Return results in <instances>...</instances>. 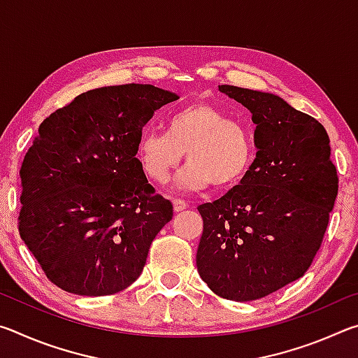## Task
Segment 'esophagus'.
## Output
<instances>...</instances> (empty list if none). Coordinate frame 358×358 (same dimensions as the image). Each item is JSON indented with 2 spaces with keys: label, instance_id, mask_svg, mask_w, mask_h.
Returning a JSON list of instances; mask_svg holds the SVG:
<instances>
[{
  "label": "esophagus",
  "instance_id": "obj_1",
  "mask_svg": "<svg viewBox=\"0 0 358 358\" xmlns=\"http://www.w3.org/2000/svg\"><path fill=\"white\" fill-rule=\"evenodd\" d=\"M187 208V203L185 202V201H181V199H175L173 201V210L177 211H183V210H186Z\"/></svg>",
  "mask_w": 358,
  "mask_h": 358
}]
</instances>
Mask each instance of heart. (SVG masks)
<instances>
[{"label": "heart", "mask_w": 358, "mask_h": 358, "mask_svg": "<svg viewBox=\"0 0 358 358\" xmlns=\"http://www.w3.org/2000/svg\"><path fill=\"white\" fill-rule=\"evenodd\" d=\"M183 153L189 162L178 175L181 189L201 191L211 183L227 187L238 183L251 167L254 141L246 124L208 104L173 112L166 132L145 129L137 138V164L157 185L167 183Z\"/></svg>", "instance_id": "1"}]
</instances>
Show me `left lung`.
Instances as JSON below:
<instances>
[{
    "label": "left lung",
    "instance_id": "obj_1",
    "mask_svg": "<svg viewBox=\"0 0 358 358\" xmlns=\"http://www.w3.org/2000/svg\"><path fill=\"white\" fill-rule=\"evenodd\" d=\"M252 115L256 159L240 185L199 205L203 232L196 262L216 295L251 301L310 268L338 194L322 124L273 93L220 85Z\"/></svg>",
    "mask_w": 358,
    "mask_h": 358
}]
</instances>
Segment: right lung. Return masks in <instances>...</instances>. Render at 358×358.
<instances>
[{"mask_svg": "<svg viewBox=\"0 0 358 358\" xmlns=\"http://www.w3.org/2000/svg\"><path fill=\"white\" fill-rule=\"evenodd\" d=\"M177 99L153 85L96 88L41 123L20 167L19 232L66 292L112 295L141 276L173 207L138 167L137 138Z\"/></svg>", "mask_w": 358, "mask_h": 358, "instance_id": "obj_1", "label": "right lung"}]
</instances>
